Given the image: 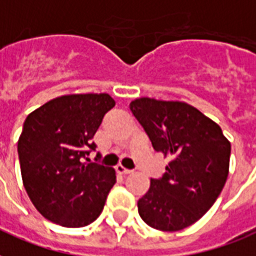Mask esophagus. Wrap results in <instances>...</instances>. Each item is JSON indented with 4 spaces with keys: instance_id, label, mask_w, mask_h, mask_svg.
I'll return each mask as SVG.
<instances>
[{
    "instance_id": "34e87169",
    "label": "esophagus",
    "mask_w": 256,
    "mask_h": 256,
    "mask_svg": "<svg viewBox=\"0 0 256 256\" xmlns=\"http://www.w3.org/2000/svg\"><path fill=\"white\" fill-rule=\"evenodd\" d=\"M115 170L118 172V173H120V174H128V173H132V170H130V169H128V168H124V165H116V166H115Z\"/></svg>"
}]
</instances>
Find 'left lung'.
Instances as JSON below:
<instances>
[{
  "label": "left lung",
  "mask_w": 256,
  "mask_h": 256,
  "mask_svg": "<svg viewBox=\"0 0 256 256\" xmlns=\"http://www.w3.org/2000/svg\"><path fill=\"white\" fill-rule=\"evenodd\" d=\"M130 110L156 152L170 157L161 178L150 180L138 212L160 231H180L214 206L227 181L231 144L196 107L178 100L138 98Z\"/></svg>",
  "instance_id": "left-lung-1"
}]
</instances>
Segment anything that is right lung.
Instances as JSON below:
<instances>
[{
  "instance_id": "obj_1",
  "label": "right lung",
  "mask_w": 256,
  "mask_h": 256,
  "mask_svg": "<svg viewBox=\"0 0 256 256\" xmlns=\"http://www.w3.org/2000/svg\"><path fill=\"white\" fill-rule=\"evenodd\" d=\"M115 106L108 94L54 98L30 112L18 138L20 168L30 202L50 222L88 226L99 218L116 176L90 162L95 132Z\"/></svg>"
}]
</instances>
